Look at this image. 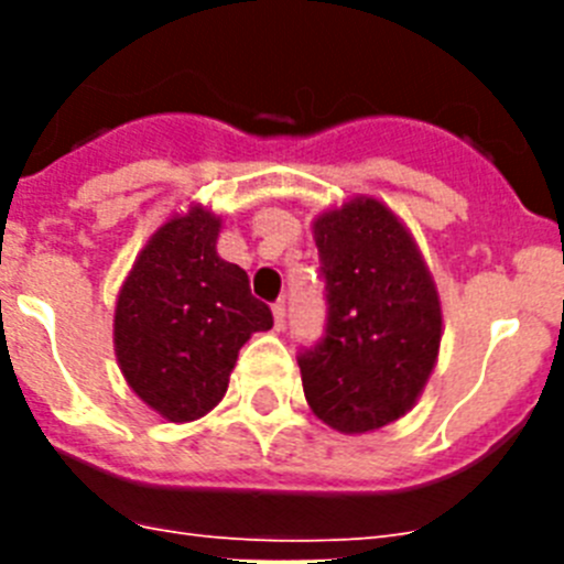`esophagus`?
<instances>
[{"mask_svg": "<svg viewBox=\"0 0 564 564\" xmlns=\"http://www.w3.org/2000/svg\"><path fill=\"white\" fill-rule=\"evenodd\" d=\"M273 325H276V330L285 327V299L273 302Z\"/></svg>", "mask_w": 564, "mask_h": 564, "instance_id": "34e87169", "label": "esophagus"}]
</instances>
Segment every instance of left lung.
<instances>
[{"instance_id": "obj_1", "label": "left lung", "mask_w": 564, "mask_h": 564, "mask_svg": "<svg viewBox=\"0 0 564 564\" xmlns=\"http://www.w3.org/2000/svg\"><path fill=\"white\" fill-rule=\"evenodd\" d=\"M327 322L299 347L311 410L338 432L406 415L435 367L441 302L415 242L378 200H352L313 226Z\"/></svg>"}]
</instances>
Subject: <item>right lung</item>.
<instances>
[{
  "label": "right lung",
  "instance_id": "right-lung-1",
  "mask_svg": "<svg viewBox=\"0 0 564 564\" xmlns=\"http://www.w3.org/2000/svg\"><path fill=\"white\" fill-rule=\"evenodd\" d=\"M220 220L194 208L149 239L115 307V352L138 398L169 421L206 415L239 347L273 316L248 273L217 253Z\"/></svg>",
  "mask_w": 564,
  "mask_h": 564
}]
</instances>
